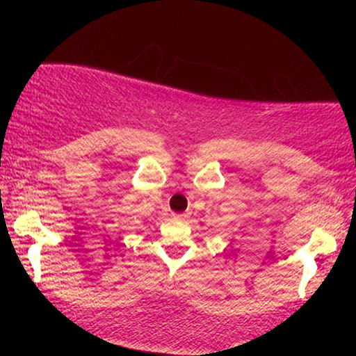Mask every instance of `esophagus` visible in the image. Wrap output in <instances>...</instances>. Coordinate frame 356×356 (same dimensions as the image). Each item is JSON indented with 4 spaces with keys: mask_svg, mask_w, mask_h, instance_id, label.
I'll use <instances>...</instances> for the list:
<instances>
[{
    "mask_svg": "<svg viewBox=\"0 0 356 356\" xmlns=\"http://www.w3.org/2000/svg\"><path fill=\"white\" fill-rule=\"evenodd\" d=\"M175 218H177V219H186L187 214H177V216H175Z\"/></svg>",
    "mask_w": 356,
    "mask_h": 356,
    "instance_id": "34e87169",
    "label": "esophagus"
}]
</instances>
